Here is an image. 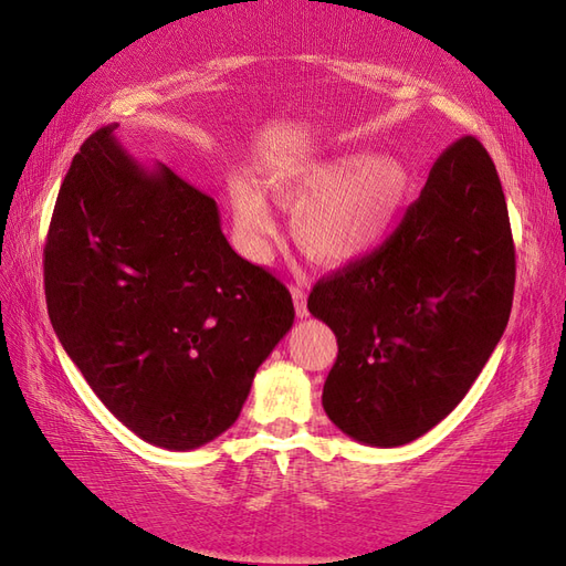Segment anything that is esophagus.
I'll list each match as a JSON object with an SVG mask.
<instances>
[{
  "label": "esophagus",
  "instance_id": "34e87169",
  "mask_svg": "<svg viewBox=\"0 0 566 566\" xmlns=\"http://www.w3.org/2000/svg\"><path fill=\"white\" fill-rule=\"evenodd\" d=\"M290 295H293L297 316H300V318H306V316H310V310H306V295H304V287H302V285H290Z\"/></svg>",
  "mask_w": 566,
  "mask_h": 566
}]
</instances>
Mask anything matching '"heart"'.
<instances>
[{
	"label": "heart",
	"mask_w": 566,
	"mask_h": 566,
	"mask_svg": "<svg viewBox=\"0 0 566 566\" xmlns=\"http://www.w3.org/2000/svg\"><path fill=\"white\" fill-rule=\"evenodd\" d=\"M281 208L293 212L297 243L323 264H349L387 241L408 198V172L397 158L342 150L331 158L283 167L266 179ZM235 224L254 252L276 233L266 200L233 188Z\"/></svg>",
	"instance_id": "obj_1"
}]
</instances>
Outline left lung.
Instances as JSON below:
<instances>
[{"label": "left lung", "mask_w": 566, "mask_h": 566, "mask_svg": "<svg viewBox=\"0 0 566 566\" xmlns=\"http://www.w3.org/2000/svg\"><path fill=\"white\" fill-rule=\"evenodd\" d=\"M512 293L515 243L503 186L486 148L462 136L441 153L387 241L312 290L306 306L337 337L325 413L380 449L430 432L499 345Z\"/></svg>", "instance_id": "8db88e82"}]
</instances>
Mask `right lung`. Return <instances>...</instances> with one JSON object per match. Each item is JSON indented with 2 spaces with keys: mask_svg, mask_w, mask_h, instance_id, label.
<instances>
[{
  "mask_svg": "<svg viewBox=\"0 0 566 566\" xmlns=\"http://www.w3.org/2000/svg\"><path fill=\"white\" fill-rule=\"evenodd\" d=\"M115 127L82 144L61 184L46 310L119 422L153 447L191 451L241 416L295 306L279 279L233 252L214 198L136 163Z\"/></svg>",
  "mask_w": 566,
  "mask_h": 566,
  "instance_id": "obj_1",
  "label": "right lung"
}]
</instances>
